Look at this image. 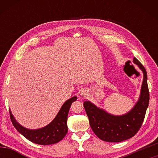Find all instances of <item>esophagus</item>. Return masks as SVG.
Instances as JSON below:
<instances>
[{
	"mask_svg": "<svg viewBox=\"0 0 158 158\" xmlns=\"http://www.w3.org/2000/svg\"><path fill=\"white\" fill-rule=\"evenodd\" d=\"M81 95L83 97H85V96L88 95V92L86 91V90H82L81 91Z\"/></svg>",
	"mask_w": 158,
	"mask_h": 158,
	"instance_id": "34e87169",
	"label": "esophagus"
}]
</instances>
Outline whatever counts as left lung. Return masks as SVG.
I'll list each match as a JSON object with an SVG mask.
<instances>
[{
    "label": "left lung",
    "mask_w": 158,
    "mask_h": 158,
    "mask_svg": "<svg viewBox=\"0 0 158 158\" xmlns=\"http://www.w3.org/2000/svg\"><path fill=\"white\" fill-rule=\"evenodd\" d=\"M133 62L143 74L139 99L134 108L123 116H113L98 108L89 101H85L84 106L89 119V123L98 138L107 142H121L128 139L141 127L149 104V90L147 84L146 70L135 57Z\"/></svg>",
    "instance_id": "1"
}]
</instances>
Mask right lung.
<instances>
[{
	"mask_svg": "<svg viewBox=\"0 0 158 158\" xmlns=\"http://www.w3.org/2000/svg\"><path fill=\"white\" fill-rule=\"evenodd\" d=\"M76 100V96L67 100L53 121L47 126L38 130H28L21 126L16 121L10 111V117L17 130L28 140L40 145H51L59 142L66 135L68 132L67 120L68 112L71 105Z\"/></svg>",
	"mask_w": 158,
	"mask_h": 158,
	"instance_id": "obj_1",
	"label": "right lung"
}]
</instances>
